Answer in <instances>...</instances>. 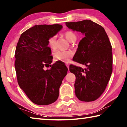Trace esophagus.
<instances>
[{
    "label": "esophagus",
    "instance_id": "1",
    "mask_svg": "<svg viewBox=\"0 0 127 127\" xmlns=\"http://www.w3.org/2000/svg\"><path fill=\"white\" fill-rule=\"evenodd\" d=\"M65 65H66V66H67V68H68V70H69V64L68 63H66Z\"/></svg>",
    "mask_w": 127,
    "mask_h": 127
}]
</instances>
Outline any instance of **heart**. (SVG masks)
<instances>
[{"mask_svg": "<svg viewBox=\"0 0 127 127\" xmlns=\"http://www.w3.org/2000/svg\"><path fill=\"white\" fill-rule=\"evenodd\" d=\"M64 35L69 42H74L76 41L77 37L72 31L68 30L64 32ZM48 45L50 48L54 49L56 48V43H57V37L55 36H53L48 38ZM74 53L71 50H56L54 53V57L56 61H59L63 62H68L70 59L73 57Z\"/></svg>", "mask_w": 127, "mask_h": 127, "instance_id": "heart-1", "label": "heart"}]
</instances>
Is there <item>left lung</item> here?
Masks as SVG:
<instances>
[{
    "instance_id": "8db88e82",
    "label": "left lung",
    "mask_w": 127,
    "mask_h": 127,
    "mask_svg": "<svg viewBox=\"0 0 127 127\" xmlns=\"http://www.w3.org/2000/svg\"><path fill=\"white\" fill-rule=\"evenodd\" d=\"M65 23L69 29L84 35L73 61L87 68L69 66L70 72L76 76L75 94L82 101H94L104 92L112 73L111 43L104 28L91 20Z\"/></svg>"
}]
</instances>
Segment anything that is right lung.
Listing matches in <instances>:
<instances>
[{
    "label": "right lung",
    "instance_id": "right-lung-1",
    "mask_svg": "<svg viewBox=\"0 0 127 127\" xmlns=\"http://www.w3.org/2000/svg\"><path fill=\"white\" fill-rule=\"evenodd\" d=\"M62 27L58 24L35 25L21 34L17 43L14 63L17 81L35 104L46 105L57 101L67 73L63 62L57 61L51 65L53 56L48 43V38Z\"/></svg>",
    "mask_w": 127,
    "mask_h": 127
}]
</instances>
